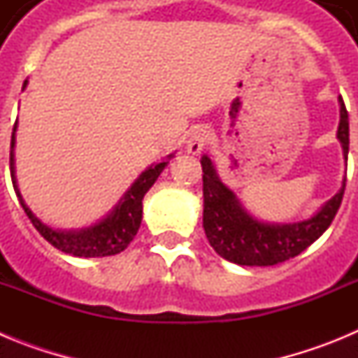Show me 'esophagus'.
Wrapping results in <instances>:
<instances>
[{
	"label": "esophagus",
	"mask_w": 358,
	"mask_h": 358,
	"mask_svg": "<svg viewBox=\"0 0 358 358\" xmlns=\"http://www.w3.org/2000/svg\"><path fill=\"white\" fill-rule=\"evenodd\" d=\"M210 140V131L206 127H197L192 134H189L188 141H186V148L192 156H199L201 150L208 145Z\"/></svg>",
	"instance_id": "esophagus-1"
}]
</instances>
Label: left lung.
I'll use <instances>...</instances> for the list:
<instances>
[{
  "mask_svg": "<svg viewBox=\"0 0 358 358\" xmlns=\"http://www.w3.org/2000/svg\"><path fill=\"white\" fill-rule=\"evenodd\" d=\"M341 122L337 138L348 159L350 148V122L343 98ZM202 194H204V213L202 226L211 248L227 262L238 265L267 267L287 262L305 251L310 243L328 229L343 202L346 179L343 188L314 215V217L294 224L262 222L245 211L236 195L224 185L217 176L213 163L208 156H202Z\"/></svg>",
  "mask_w": 358,
  "mask_h": 358,
  "instance_id": "left-lung-1",
  "label": "left lung"
}]
</instances>
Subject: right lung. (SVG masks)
I'll list each match as a JSON object with an SVG mask.
<instances>
[{
  "instance_id": "1",
  "label": "right lung",
  "mask_w": 358,
  "mask_h": 358,
  "mask_svg": "<svg viewBox=\"0 0 358 358\" xmlns=\"http://www.w3.org/2000/svg\"><path fill=\"white\" fill-rule=\"evenodd\" d=\"M15 129H17V122L14 123V131H12V141H10V176L12 185H14L15 195H17L21 206H23L24 213L30 218V222L34 224L37 231L41 233L43 238L48 240L53 248L59 251L66 252V255L80 256V258H100V256H110L118 255L123 249L127 248L132 238L136 236L141 224V215H143V197L147 194L150 186L156 182L159 173L169 164V161L157 163L154 166H148L143 173H141L131 188L127 189V194L120 199V202L115 206V210L110 211L103 220L90 227H82V229H71V231H61L55 227L46 226L41 222L36 215L31 213L30 208L24 204L23 197L19 194L17 182H15V169H14V145H15ZM169 157H172L170 154Z\"/></svg>"
}]
</instances>
